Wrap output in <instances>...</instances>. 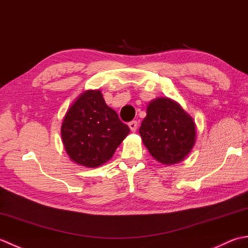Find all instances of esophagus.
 <instances>
[{
  "label": "esophagus",
  "instance_id": "esophagus-1",
  "mask_svg": "<svg viewBox=\"0 0 248 248\" xmlns=\"http://www.w3.org/2000/svg\"><path fill=\"white\" fill-rule=\"evenodd\" d=\"M138 127H139V124H138V121H136V120H132V121H130V123H129V128L131 129L132 132H135L136 129H138Z\"/></svg>",
  "mask_w": 248,
  "mask_h": 248
}]
</instances>
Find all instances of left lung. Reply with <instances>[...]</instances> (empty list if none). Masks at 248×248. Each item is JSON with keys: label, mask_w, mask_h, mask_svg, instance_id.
<instances>
[{"label": "left lung", "mask_w": 248, "mask_h": 248, "mask_svg": "<svg viewBox=\"0 0 248 248\" xmlns=\"http://www.w3.org/2000/svg\"><path fill=\"white\" fill-rule=\"evenodd\" d=\"M140 134L157 162L171 165L183 161L193 149L196 127L180 104L170 98H156L147 107Z\"/></svg>", "instance_id": "1"}]
</instances>
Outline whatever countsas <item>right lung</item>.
I'll list each match as a JSON object with an SVG mask.
<instances>
[{
  "label": "right lung",
  "mask_w": 248,
  "mask_h": 248,
  "mask_svg": "<svg viewBox=\"0 0 248 248\" xmlns=\"http://www.w3.org/2000/svg\"><path fill=\"white\" fill-rule=\"evenodd\" d=\"M129 132L100 91L82 93L67 110L61 129L67 155L89 168L108 162Z\"/></svg>",
  "instance_id": "right-lung-1"
}]
</instances>
